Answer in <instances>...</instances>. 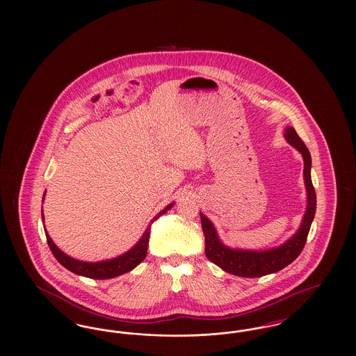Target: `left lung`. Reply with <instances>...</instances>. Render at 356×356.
I'll list each match as a JSON object with an SVG mask.
<instances>
[{
    "instance_id": "1",
    "label": "left lung",
    "mask_w": 356,
    "mask_h": 356,
    "mask_svg": "<svg viewBox=\"0 0 356 356\" xmlns=\"http://www.w3.org/2000/svg\"><path fill=\"white\" fill-rule=\"evenodd\" d=\"M284 138L288 144L299 151L305 161V191H307V207L302 222L298 231L277 247L268 250H241L231 248L225 245L218 235V231L213 222L209 220L204 213L200 212L202 227L205 237V256L220 267L222 271L241 277H260L283 270L291 264L305 247V240L308 236L312 220L316 211V195L311 180V154L305 147L302 138L295 132L292 127H286Z\"/></svg>"
}]
</instances>
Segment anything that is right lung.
<instances>
[{
	"label": "right lung",
	"mask_w": 356,
	"mask_h": 356,
	"mask_svg": "<svg viewBox=\"0 0 356 356\" xmlns=\"http://www.w3.org/2000/svg\"><path fill=\"white\" fill-rule=\"evenodd\" d=\"M44 197H45V192H44ZM42 197V202H44ZM175 205V203H170L161 209L152 220L151 224L147 227L145 232L143 234V236L140 237V240L136 243L135 245L127 251L125 254H120L118 257L113 259H108V260H102V261H83V260H77L70 257L69 254L63 252L51 240V237L48 235L47 228L45 229V235L47 240L49 244L51 254H54V257L58 260V263L61 266H64L67 270H69L76 275L85 276V277H90V279H96V280H104V279H112L120 276L122 273L132 271L136 268L147 256V250H148V241H149V235H151V225L153 221L157 220L160 216H163L164 213H167V211H170V208ZM42 215V222H44V213Z\"/></svg>",
	"instance_id": "obj_1"
}]
</instances>
